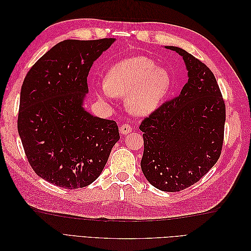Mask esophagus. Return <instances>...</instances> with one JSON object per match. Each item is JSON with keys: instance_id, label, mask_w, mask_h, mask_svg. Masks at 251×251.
<instances>
[{"instance_id": "esophagus-1", "label": "esophagus", "mask_w": 251, "mask_h": 251, "mask_svg": "<svg viewBox=\"0 0 251 251\" xmlns=\"http://www.w3.org/2000/svg\"><path fill=\"white\" fill-rule=\"evenodd\" d=\"M119 132H120L121 135H126V134L132 132V126H131L130 125L125 124V125H123V126H120Z\"/></svg>"}]
</instances>
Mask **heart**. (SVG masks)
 I'll return each mask as SVG.
<instances>
[{
  "label": "heart",
  "mask_w": 251,
  "mask_h": 251,
  "mask_svg": "<svg viewBox=\"0 0 251 251\" xmlns=\"http://www.w3.org/2000/svg\"><path fill=\"white\" fill-rule=\"evenodd\" d=\"M171 86L168 70L158 68L149 57L136 56L114 66L97 94L107 100L126 97V109L132 115L148 116L161 104Z\"/></svg>",
  "instance_id": "1"
}]
</instances>
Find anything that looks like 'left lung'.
<instances>
[{
	"instance_id": "obj_1",
	"label": "left lung",
	"mask_w": 251,
	"mask_h": 251,
	"mask_svg": "<svg viewBox=\"0 0 251 251\" xmlns=\"http://www.w3.org/2000/svg\"><path fill=\"white\" fill-rule=\"evenodd\" d=\"M165 48L183 57L188 80L179 96L141 123V170L151 185L174 193L195 184L216 164L226 117L221 91L209 68L183 49Z\"/></svg>"
}]
</instances>
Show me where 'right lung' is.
<instances>
[{
	"label": "right lung",
	"mask_w": 251,
	"mask_h": 251,
	"mask_svg": "<svg viewBox=\"0 0 251 251\" xmlns=\"http://www.w3.org/2000/svg\"><path fill=\"white\" fill-rule=\"evenodd\" d=\"M114 42H60L23 81L18 117L23 148L37 176L56 186L75 189L92 183L119 140L115 121L82 107L91 67Z\"/></svg>",
	"instance_id": "right-lung-1"
}]
</instances>
